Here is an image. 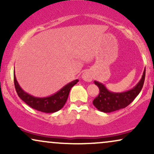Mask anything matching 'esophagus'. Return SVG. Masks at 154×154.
Masks as SVG:
<instances>
[{
    "instance_id": "1",
    "label": "esophagus",
    "mask_w": 154,
    "mask_h": 154,
    "mask_svg": "<svg viewBox=\"0 0 154 154\" xmlns=\"http://www.w3.org/2000/svg\"><path fill=\"white\" fill-rule=\"evenodd\" d=\"M82 78L85 82H91L93 78V75L90 70H85L82 75Z\"/></svg>"
}]
</instances>
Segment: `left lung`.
I'll use <instances>...</instances> for the list:
<instances>
[{
    "label": "left lung",
    "instance_id": "left-lung-1",
    "mask_svg": "<svg viewBox=\"0 0 154 154\" xmlns=\"http://www.w3.org/2000/svg\"><path fill=\"white\" fill-rule=\"evenodd\" d=\"M146 76L145 68L142 77L135 87L122 93H114L107 89L103 83L94 81L95 85L99 88L100 93L93 100V103L98 110L104 113H110L127 107L133 101L142 90Z\"/></svg>",
    "mask_w": 154,
    "mask_h": 154
}]
</instances>
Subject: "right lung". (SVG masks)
<instances>
[{
	"label": "right lung",
	"mask_w": 154,
	"mask_h": 154,
	"mask_svg": "<svg viewBox=\"0 0 154 154\" xmlns=\"http://www.w3.org/2000/svg\"><path fill=\"white\" fill-rule=\"evenodd\" d=\"M14 79L16 91L19 98L32 109L44 113H54L60 110L66 103L71 88L79 82L78 79H75L63 86L61 89H60L54 94L50 96L40 98V97H35L26 93L20 87L17 80L15 72L14 74Z\"/></svg>",
	"instance_id": "obj_1"
}]
</instances>
